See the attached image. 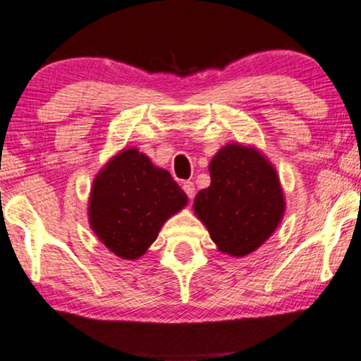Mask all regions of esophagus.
Listing matches in <instances>:
<instances>
[{
    "label": "esophagus",
    "mask_w": 361,
    "mask_h": 361,
    "mask_svg": "<svg viewBox=\"0 0 361 361\" xmlns=\"http://www.w3.org/2000/svg\"><path fill=\"white\" fill-rule=\"evenodd\" d=\"M183 190H185V193L188 195L190 200L195 198V183H193V181H185Z\"/></svg>",
    "instance_id": "esophagus-1"
}]
</instances>
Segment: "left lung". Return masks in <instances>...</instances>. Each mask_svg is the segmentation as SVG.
I'll use <instances>...</instances> for the list:
<instances>
[{"label": "left lung", "mask_w": 361, "mask_h": 361, "mask_svg": "<svg viewBox=\"0 0 361 361\" xmlns=\"http://www.w3.org/2000/svg\"><path fill=\"white\" fill-rule=\"evenodd\" d=\"M211 185L193 209L221 252L244 257L261 247L284 218L277 171L254 147L228 143L209 163Z\"/></svg>", "instance_id": "1"}]
</instances>
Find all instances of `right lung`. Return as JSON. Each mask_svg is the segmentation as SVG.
Listing matches in <instances>:
<instances>
[{
    "label": "right lung",
    "instance_id": "add662e5",
    "mask_svg": "<svg viewBox=\"0 0 361 361\" xmlns=\"http://www.w3.org/2000/svg\"><path fill=\"white\" fill-rule=\"evenodd\" d=\"M188 198L170 173L137 148L122 150L99 171L89 201V223L97 238L122 259H138L165 221Z\"/></svg>",
    "mask_w": 361,
    "mask_h": 361
}]
</instances>
